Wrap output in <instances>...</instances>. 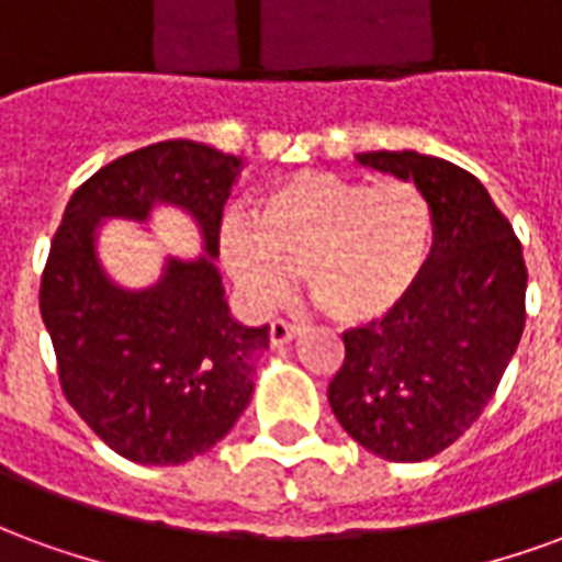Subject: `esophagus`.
<instances>
[{
  "instance_id": "34e87169",
  "label": "esophagus",
  "mask_w": 562,
  "mask_h": 562,
  "mask_svg": "<svg viewBox=\"0 0 562 562\" xmlns=\"http://www.w3.org/2000/svg\"><path fill=\"white\" fill-rule=\"evenodd\" d=\"M297 334H301V328H297V325L277 318V322L270 325V346H285V342H292Z\"/></svg>"
}]
</instances>
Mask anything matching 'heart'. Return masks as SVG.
I'll return each mask as SVG.
<instances>
[{"mask_svg": "<svg viewBox=\"0 0 562 562\" xmlns=\"http://www.w3.org/2000/svg\"><path fill=\"white\" fill-rule=\"evenodd\" d=\"M252 222H225L220 240L249 306H277L304 270L310 292L340 322H376L397 310L436 246L434 204L413 180L294 173L258 198Z\"/></svg>", "mask_w": 562, "mask_h": 562, "instance_id": "heart-1", "label": "heart"}]
</instances>
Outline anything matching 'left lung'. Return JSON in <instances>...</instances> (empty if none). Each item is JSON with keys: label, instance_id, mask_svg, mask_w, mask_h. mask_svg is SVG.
I'll return each instance as SVG.
<instances>
[{"label": "left lung", "instance_id": "left-lung-1", "mask_svg": "<svg viewBox=\"0 0 562 562\" xmlns=\"http://www.w3.org/2000/svg\"><path fill=\"white\" fill-rule=\"evenodd\" d=\"M355 159L422 186L436 213V246L397 310L342 334L346 361L328 403L358 446L418 463L451 446L494 397L524 334L527 265L508 220L470 171L415 149Z\"/></svg>", "mask_w": 562, "mask_h": 562}]
</instances>
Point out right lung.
Returning a JSON list of instances; mask_svg holds the SVG:
<instances>
[{
  "label": "right lung",
  "instance_id": "1",
  "mask_svg": "<svg viewBox=\"0 0 562 562\" xmlns=\"http://www.w3.org/2000/svg\"><path fill=\"white\" fill-rule=\"evenodd\" d=\"M244 159L159 140L120 156L71 195L42 277V318L68 403L116 454L177 467L228 434L252 401L270 328L232 316L220 258L222 207ZM156 206L196 222L205 252L171 257L160 280L128 290L103 270L104 221L146 224Z\"/></svg>",
  "mask_w": 562,
  "mask_h": 562
}]
</instances>
